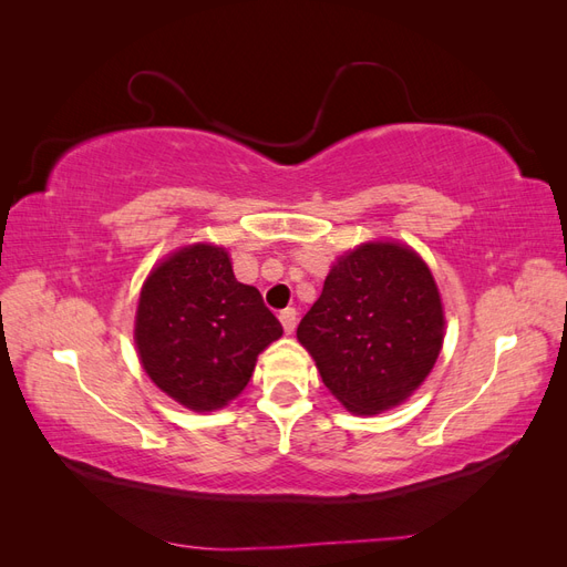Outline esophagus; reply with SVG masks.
<instances>
[{
	"label": "esophagus",
	"mask_w": 567,
	"mask_h": 567,
	"mask_svg": "<svg viewBox=\"0 0 567 567\" xmlns=\"http://www.w3.org/2000/svg\"><path fill=\"white\" fill-rule=\"evenodd\" d=\"M279 319H281V326H284L286 333H293V331H296V326H298V312L293 310V307H288V310H284V312L279 315Z\"/></svg>",
	"instance_id": "obj_1"
}]
</instances>
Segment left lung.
<instances>
[{
	"instance_id": "left-lung-1",
	"label": "left lung",
	"mask_w": 567,
	"mask_h": 567,
	"mask_svg": "<svg viewBox=\"0 0 567 567\" xmlns=\"http://www.w3.org/2000/svg\"><path fill=\"white\" fill-rule=\"evenodd\" d=\"M444 315L431 269L400 244L342 255L298 326L323 385L352 414L406 400L442 348Z\"/></svg>"
}]
</instances>
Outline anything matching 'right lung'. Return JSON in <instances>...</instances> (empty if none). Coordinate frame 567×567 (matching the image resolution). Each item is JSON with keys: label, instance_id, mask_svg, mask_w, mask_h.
Returning a JSON list of instances; mask_svg holds the SVG:
<instances>
[{"label": "right lung", "instance_id": "1", "mask_svg": "<svg viewBox=\"0 0 567 567\" xmlns=\"http://www.w3.org/2000/svg\"><path fill=\"white\" fill-rule=\"evenodd\" d=\"M284 329L260 296L238 284L225 248L188 246L151 271L134 340L151 381L194 411L225 406Z\"/></svg>", "mask_w": 567, "mask_h": 567}]
</instances>
